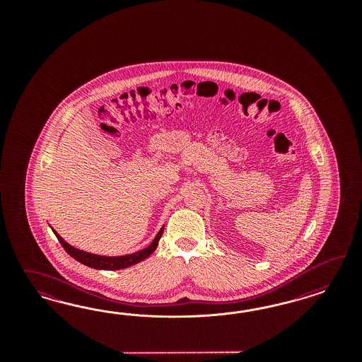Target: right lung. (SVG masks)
<instances>
[{"mask_svg":"<svg viewBox=\"0 0 362 362\" xmlns=\"http://www.w3.org/2000/svg\"><path fill=\"white\" fill-rule=\"evenodd\" d=\"M163 230H165V226L158 232V235L155 236L153 243L147 248H144V250L139 251V252L126 255V256H118V257H107V256H99V255H93V253L79 251L77 248L71 247L70 244H67L54 230H53V232H54L58 241L61 243V245L65 248L66 252L69 253L71 257H74L79 263L85 264V265L91 267V268H95V269L115 271V269L127 268L130 265H134V264L139 263V262H142L144 259H147L156 250L158 241L160 240Z\"/></svg>","mask_w":362,"mask_h":362,"instance_id":"obj_1","label":"right lung"}]
</instances>
